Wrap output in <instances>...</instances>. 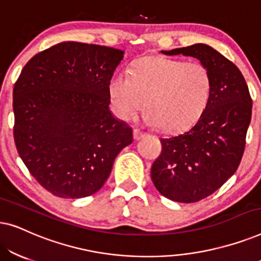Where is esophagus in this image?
<instances>
[{"instance_id":"1","label":"esophagus","mask_w":261,"mask_h":261,"mask_svg":"<svg viewBox=\"0 0 261 261\" xmlns=\"http://www.w3.org/2000/svg\"><path fill=\"white\" fill-rule=\"evenodd\" d=\"M133 135H134L135 140H140L141 138L145 137V133H142V132L139 130V129H134L133 130Z\"/></svg>"}]
</instances>
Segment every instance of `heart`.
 Here are the masks:
<instances>
[{
  "instance_id": "heart-1",
  "label": "heart",
  "mask_w": 261,
  "mask_h": 261,
  "mask_svg": "<svg viewBox=\"0 0 261 261\" xmlns=\"http://www.w3.org/2000/svg\"><path fill=\"white\" fill-rule=\"evenodd\" d=\"M213 78L204 64L148 56L130 73H114L108 94L114 113L128 120L145 106L144 121L167 133L183 132L197 122L212 97Z\"/></svg>"
}]
</instances>
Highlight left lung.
I'll use <instances>...</instances> for the list:
<instances>
[{
    "label": "left lung",
    "instance_id": "8db88e82",
    "mask_svg": "<svg viewBox=\"0 0 261 261\" xmlns=\"http://www.w3.org/2000/svg\"><path fill=\"white\" fill-rule=\"evenodd\" d=\"M162 52L194 57L212 73V97L205 112L191 129L160 139L162 153L151 169L153 184L166 198L198 202L222 187L240 165L252 98L237 65L210 46L196 44Z\"/></svg>",
    "mask_w": 261,
    "mask_h": 261
}]
</instances>
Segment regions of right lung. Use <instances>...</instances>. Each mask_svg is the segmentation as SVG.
<instances>
[{
  "mask_svg": "<svg viewBox=\"0 0 261 261\" xmlns=\"http://www.w3.org/2000/svg\"><path fill=\"white\" fill-rule=\"evenodd\" d=\"M123 51L65 41L35 55L13 91L14 140L35 180L62 198L103 187L133 130L109 110L108 83Z\"/></svg>",
  "mask_w": 261,
  "mask_h": 261,
  "instance_id": "1",
  "label": "right lung"
}]
</instances>
